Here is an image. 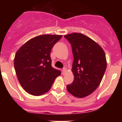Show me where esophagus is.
Here are the masks:
<instances>
[{"label":"esophagus","mask_w":122,"mask_h":122,"mask_svg":"<svg viewBox=\"0 0 122 122\" xmlns=\"http://www.w3.org/2000/svg\"><path fill=\"white\" fill-rule=\"evenodd\" d=\"M66 72V68H63V70H62V74H65Z\"/></svg>","instance_id":"34e87169"}]
</instances>
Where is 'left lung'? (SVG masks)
I'll use <instances>...</instances> for the list:
<instances>
[{
  "mask_svg": "<svg viewBox=\"0 0 122 122\" xmlns=\"http://www.w3.org/2000/svg\"><path fill=\"white\" fill-rule=\"evenodd\" d=\"M71 45L74 81L67 85L69 93L84 98L97 89L105 73L107 62L101 46L86 35L73 33L64 36Z\"/></svg>",
  "mask_w": 122,
  "mask_h": 122,
  "instance_id": "left-lung-1",
  "label": "left lung"
}]
</instances>
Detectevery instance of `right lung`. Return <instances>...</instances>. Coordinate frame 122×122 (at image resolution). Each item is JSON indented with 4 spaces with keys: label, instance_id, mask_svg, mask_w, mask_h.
I'll use <instances>...</instances> for the list:
<instances>
[{
    "label": "right lung",
    "instance_id": "1",
    "mask_svg": "<svg viewBox=\"0 0 122 122\" xmlns=\"http://www.w3.org/2000/svg\"><path fill=\"white\" fill-rule=\"evenodd\" d=\"M62 35H42L34 37L18 49L14 66L20 84L30 94L48 92L55 79L61 74L51 66V51Z\"/></svg>",
    "mask_w": 122,
    "mask_h": 122
}]
</instances>
